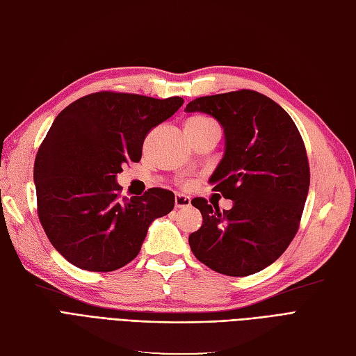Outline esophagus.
<instances>
[{
	"label": "esophagus",
	"instance_id": "obj_1",
	"mask_svg": "<svg viewBox=\"0 0 356 356\" xmlns=\"http://www.w3.org/2000/svg\"><path fill=\"white\" fill-rule=\"evenodd\" d=\"M175 204H176L177 209H186L191 205V198L186 197V195H183V193H176Z\"/></svg>",
	"mask_w": 356,
	"mask_h": 356
}]
</instances>
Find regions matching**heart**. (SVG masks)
<instances>
[{
  "label": "heart",
  "mask_w": 356,
  "mask_h": 356,
  "mask_svg": "<svg viewBox=\"0 0 356 356\" xmlns=\"http://www.w3.org/2000/svg\"><path fill=\"white\" fill-rule=\"evenodd\" d=\"M186 124L191 125H209V124H216L213 120H210L209 117H204V115H195L192 118L188 120Z\"/></svg>",
  "instance_id": "heart-1"
}]
</instances>
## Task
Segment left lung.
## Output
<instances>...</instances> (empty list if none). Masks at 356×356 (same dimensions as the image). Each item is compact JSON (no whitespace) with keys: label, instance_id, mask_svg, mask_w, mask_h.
Masks as SVG:
<instances>
[{"label":"left lung","instance_id":"1","mask_svg":"<svg viewBox=\"0 0 356 356\" xmlns=\"http://www.w3.org/2000/svg\"><path fill=\"white\" fill-rule=\"evenodd\" d=\"M185 111L209 113L223 127L225 155L210 183L234 201L220 211L192 200L202 214V226L189 235L192 253L227 277L253 275L272 265L299 231L311 183L302 136L277 102L253 90L198 97Z\"/></svg>","mask_w":356,"mask_h":356}]
</instances>
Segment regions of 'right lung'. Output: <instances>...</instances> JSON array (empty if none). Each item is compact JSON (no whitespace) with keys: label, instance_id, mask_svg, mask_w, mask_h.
<instances>
[{"label":"right lung","instance_id":"right-lung-1","mask_svg":"<svg viewBox=\"0 0 356 356\" xmlns=\"http://www.w3.org/2000/svg\"><path fill=\"white\" fill-rule=\"evenodd\" d=\"M181 105L179 96L99 91L56 117L38 149L33 181L44 232L74 266H125L139 254L149 225L173 210L175 193L161 188L121 198L117 175L140 161L147 133Z\"/></svg>","mask_w":356,"mask_h":356}]
</instances>
